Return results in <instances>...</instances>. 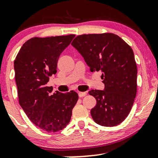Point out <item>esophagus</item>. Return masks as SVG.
<instances>
[{"label": "esophagus", "instance_id": "1", "mask_svg": "<svg viewBox=\"0 0 158 158\" xmlns=\"http://www.w3.org/2000/svg\"><path fill=\"white\" fill-rule=\"evenodd\" d=\"M79 97H85V96L87 95V93L86 92H79Z\"/></svg>", "mask_w": 158, "mask_h": 158}]
</instances>
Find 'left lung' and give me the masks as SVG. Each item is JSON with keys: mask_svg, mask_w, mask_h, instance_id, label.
<instances>
[{"mask_svg": "<svg viewBox=\"0 0 158 158\" xmlns=\"http://www.w3.org/2000/svg\"><path fill=\"white\" fill-rule=\"evenodd\" d=\"M72 46L84 58L91 72L101 71L104 90H91L97 105L90 110L96 123L112 127L128 117L137 94V68L131 47L114 33L84 34Z\"/></svg>", "mask_w": 158, "mask_h": 158, "instance_id": "8db88e82", "label": "left lung"}]
</instances>
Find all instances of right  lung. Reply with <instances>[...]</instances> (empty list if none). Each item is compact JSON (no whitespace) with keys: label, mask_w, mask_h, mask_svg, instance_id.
Segmentation results:
<instances>
[{"label":"right lung","mask_w":158,"mask_h":158,"mask_svg":"<svg viewBox=\"0 0 158 158\" xmlns=\"http://www.w3.org/2000/svg\"><path fill=\"white\" fill-rule=\"evenodd\" d=\"M75 35L35 37L27 41L14 61L19 104L36 126L48 132L62 130L68 125L78 94H62L47 86L56 74L59 56Z\"/></svg>","instance_id":"1"}]
</instances>
